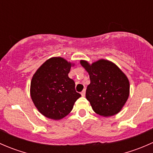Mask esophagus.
<instances>
[{"label": "esophagus", "mask_w": 153, "mask_h": 153, "mask_svg": "<svg viewBox=\"0 0 153 153\" xmlns=\"http://www.w3.org/2000/svg\"><path fill=\"white\" fill-rule=\"evenodd\" d=\"M85 93H86V90L85 89H84V90L81 92V95H82V96H85Z\"/></svg>", "instance_id": "34e87169"}]
</instances>
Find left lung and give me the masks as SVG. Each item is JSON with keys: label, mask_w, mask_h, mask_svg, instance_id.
<instances>
[{"label": "left lung", "mask_w": 153, "mask_h": 153, "mask_svg": "<svg viewBox=\"0 0 153 153\" xmlns=\"http://www.w3.org/2000/svg\"><path fill=\"white\" fill-rule=\"evenodd\" d=\"M81 64L89 75L86 98L94 112L104 117L118 113L129 97V83L126 75L115 64L106 60L92 65L81 61Z\"/></svg>", "instance_id": "8db88e82"}]
</instances>
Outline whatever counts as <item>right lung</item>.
Instances as JSON below:
<instances>
[{
	"mask_svg": "<svg viewBox=\"0 0 153 153\" xmlns=\"http://www.w3.org/2000/svg\"><path fill=\"white\" fill-rule=\"evenodd\" d=\"M71 64L62 58L47 60L36 71L31 81L30 93L34 104L44 116L54 120L64 118L81 96L69 78Z\"/></svg>",
	"mask_w": 153,
	"mask_h": 153,
	"instance_id": "right-lung-1",
	"label": "right lung"
}]
</instances>
